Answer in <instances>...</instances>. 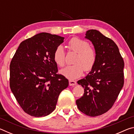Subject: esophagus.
Instances as JSON below:
<instances>
[{
	"label": "esophagus",
	"instance_id": "esophagus-1",
	"mask_svg": "<svg viewBox=\"0 0 134 134\" xmlns=\"http://www.w3.org/2000/svg\"><path fill=\"white\" fill-rule=\"evenodd\" d=\"M77 85V83L76 81H74V80H69V85L70 86H74Z\"/></svg>",
	"mask_w": 134,
	"mask_h": 134
}]
</instances>
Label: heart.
Listing matches in <instances>:
<instances>
[{"instance_id": "heart-1", "label": "heart", "mask_w": 134, "mask_h": 134, "mask_svg": "<svg viewBox=\"0 0 134 134\" xmlns=\"http://www.w3.org/2000/svg\"><path fill=\"white\" fill-rule=\"evenodd\" d=\"M69 47L71 50L78 54L75 61L76 64L65 67L61 70L60 73L70 80H74L82 76L84 70L89 71L93 68L96 62V53L90 47L89 42L78 38H72L70 40ZM54 60L59 66L63 67L64 65L65 54L62 45L55 49Z\"/></svg>"}]
</instances>
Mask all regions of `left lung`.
<instances>
[{
	"label": "left lung",
	"mask_w": 134,
	"mask_h": 134,
	"mask_svg": "<svg viewBox=\"0 0 134 134\" xmlns=\"http://www.w3.org/2000/svg\"><path fill=\"white\" fill-rule=\"evenodd\" d=\"M85 38L93 45L96 62L89 73L77 81L85 93L76 105L81 112L94 117L108 112L116 100L124 84V62L114 41L99 31H86Z\"/></svg>",
	"instance_id": "obj_1"
}]
</instances>
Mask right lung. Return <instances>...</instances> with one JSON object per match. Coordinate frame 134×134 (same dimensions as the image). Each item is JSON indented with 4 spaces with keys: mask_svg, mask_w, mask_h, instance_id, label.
Listing matches in <instances>:
<instances>
[{
    "mask_svg": "<svg viewBox=\"0 0 134 134\" xmlns=\"http://www.w3.org/2000/svg\"><path fill=\"white\" fill-rule=\"evenodd\" d=\"M64 37L47 32L38 34L20 44L10 64V87L25 112L45 116L56 107L60 93L69 80L57 74L54 60L55 49Z\"/></svg>",
    "mask_w": 134,
    "mask_h": 134,
    "instance_id": "1",
    "label": "right lung"
}]
</instances>
